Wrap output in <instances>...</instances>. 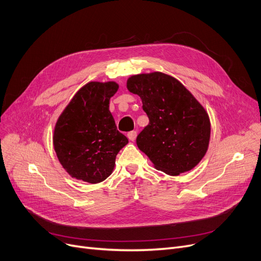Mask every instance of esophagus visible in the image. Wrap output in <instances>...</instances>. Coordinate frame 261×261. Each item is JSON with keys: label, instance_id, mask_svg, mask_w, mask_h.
I'll return each instance as SVG.
<instances>
[{"label": "esophagus", "instance_id": "esophagus-1", "mask_svg": "<svg viewBox=\"0 0 261 261\" xmlns=\"http://www.w3.org/2000/svg\"><path fill=\"white\" fill-rule=\"evenodd\" d=\"M127 136H128V139L130 140V141H135V139H136V136H138V132L136 131H130L128 134H127Z\"/></svg>", "mask_w": 261, "mask_h": 261}]
</instances>
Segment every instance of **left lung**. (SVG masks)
I'll use <instances>...</instances> for the list:
<instances>
[{
  "label": "left lung",
  "instance_id": "8db88e82",
  "mask_svg": "<svg viewBox=\"0 0 261 261\" xmlns=\"http://www.w3.org/2000/svg\"><path fill=\"white\" fill-rule=\"evenodd\" d=\"M127 89L140 96L149 118L136 145L154 167L170 175L196 167L208 149L211 121L195 96L161 72L133 75Z\"/></svg>",
  "mask_w": 261,
  "mask_h": 261
}]
</instances>
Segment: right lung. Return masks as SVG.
I'll list each match as a JSON object with an SVG mask.
<instances>
[{
	"mask_svg": "<svg viewBox=\"0 0 261 261\" xmlns=\"http://www.w3.org/2000/svg\"><path fill=\"white\" fill-rule=\"evenodd\" d=\"M114 81H91L82 87L60 114L53 143L57 158L72 177L91 184L112 173L119 150L128 144L110 112Z\"/></svg>",
	"mask_w": 261,
	"mask_h": 261,
	"instance_id": "add662e5",
	"label": "right lung"
}]
</instances>
